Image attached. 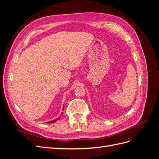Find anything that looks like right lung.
I'll return each instance as SVG.
<instances>
[{
    "instance_id": "1",
    "label": "right lung",
    "mask_w": 159,
    "mask_h": 159,
    "mask_svg": "<svg viewBox=\"0 0 159 159\" xmlns=\"http://www.w3.org/2000/svg\"><path fill=\"white\" fill-rule=\"evenodd\" d=\"M64 107H63V109H62V111H64ZM62 113H61V115H62ZM60 118V117H59ZM59 118H57V119H54V120H52V121H49V122H48V123H55V122H56L57 121V120Z\"/></svg>"
}]
</instances>
